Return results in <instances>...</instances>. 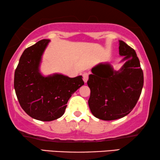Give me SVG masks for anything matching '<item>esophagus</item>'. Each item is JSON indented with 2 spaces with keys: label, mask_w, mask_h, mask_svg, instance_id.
Returning a JSON list of instances; mask_svg holds the SVG:
<instances>
[{
  "label": "esophagus",
  "mask_w": 160,
  "mask_h": 160,
  "mask_svg": "<svg viewBox=\"0 0 160 160\" xmlns=\"http://www.w3.org/2000/svg\"><path fill=\"white\" fill-rule=\"evenodd\" d=\"M88 78H89V74L87 73H83V80H84V82L85 83L87 82V81H88Z\"/></svg>",
  "instance_id": "34e87169"
}]
</instances>
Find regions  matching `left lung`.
I'll return each instance as SVG.
<instances>
[{
	"label": "left lung",
	"mask_w": 160,
	"mask_h": 160,
	"mask_svg": "<svg viewBox=\"0 0 160 160\" xmlns=\"http://www.w3.org/2000/svg\"><path fill=\"white\" fill-rule=\"evenodd\" d=\"M119 71L108 62H100L92 68L87 84L90 89L89 107L98 119L111 121L125 117L136 105L143 86V73L135 51L119 41Z\"/></svg>",
	"instance_id": "left-lung-1"
}]
</instances>
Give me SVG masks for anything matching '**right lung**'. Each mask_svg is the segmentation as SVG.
I'll use <instances>...</instances> for the list:
<instances>
[{
	"label": "right lung",
	"instance_id": "add662e5",
	"mask_svg": "<svg viewBox=\"0 0 160 160\" xmlns=\"http://www.w3.org/2000/svg\"><path fill=\"white\" fill-rule=\"evenodd\" d=\"M49 42L43 39L27 48L14 73L15 92L22 108L30 117L43 122L62 117L70 98L84 84L82 76L70 78L61 73H41L42 57Z\"/></svg>",
	"mask_w": 160,
	"mask_h": 160
}]
</instances>
